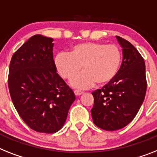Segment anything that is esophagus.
<instances>
[{
    "label": "esophagus",
    "mask_w": 157,
    "mask_h": 157,
    "mask_svg": "<svg viewBox=\"0 0 157 157\" xmlns=\"http://www.w3.org/2000/svg\"><path fill=\"white\" fill-rule=\"evenodd\" d=\"M74 93H75V95L78 96V95H81V94H82V91H81V90H74Z\"/></svg>",
    "instance_id": "1"
}]
</instances>
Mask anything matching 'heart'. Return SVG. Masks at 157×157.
<instances>
[{"label":"heart","instance_id":"obj_1","mask_svg":"<svg viewBox=\"0 0 157 157\" xmlns=\"http://www.w3.org/2000/svg\"><path fill=\"white\" fill-rule=\"evenodd\" d=\"M122 61V54L116 45L100 42H82L72 46L69 53L59 52L54 57V67L59 75L70 79L80 70L82 73L72 78L73 87L87 89L95 82L105 85L117 75Z\"/></svg>","mask_w":157,"mask_h":157}]
</instances>
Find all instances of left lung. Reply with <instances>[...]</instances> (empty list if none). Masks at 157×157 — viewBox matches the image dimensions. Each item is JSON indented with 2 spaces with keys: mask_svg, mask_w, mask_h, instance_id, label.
<instances>
[{
  "mask_svg": "<svg viewBox=\"0 0 157 157\" xmlns=\"http://www.w3.org/2000/svg\"><path fill=\"white\" fill-rule=\"evenodd\" d=\"M116 39L123 52L119 72L111 82L92 92L93 122L106 131L119 130L132 121L147 89L144 58L129 41L119 36Z\"/></svg>",
  "mask_w": 157,
  "mask_h": 157,
  "instance_id": "obj_1",
  "label": "left lung"
}]
</instances>
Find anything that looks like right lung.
Segmentation results:
<instances>
[{"instance_id": "add662e5", "label": "right lung", "mask_w": 157, "mask_h": 157, "mask_svg": "<svg viewBox=\"0 0 157 157\" xmlns=\"http://www.w3.org/2000/svg\"><path fill=\"white\" fill-rule=\"evenodd\" d=\"M54 39L31 37L12 57L9 90L19 116L33 130L54 133L64 125L75 95L58 75L53 58Z\"/></svg>"}]
</instances>
